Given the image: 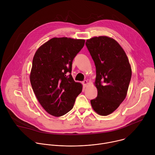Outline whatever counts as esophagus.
Returning a JSON list of instances; mask_svg holds the SVG:
<instances>
[{
  "mask_svg": "<svg viewBox=\"0 0 155 155\" xmlns=\"http://www.w3.org/2000/svg\"><path fill=\"white\" fill-rule=\"evenodd\" d=\"M84 86H86L87 84V80H84L83 82H82Z\"/></svg>",
  "mask_w": 155,
  "mask_h": 155,
  "instance_id": "esophagus-1",
  "label": "esophagus"
}]
</instances>
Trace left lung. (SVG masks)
Instances as JSON below:
<instances>
[{
  "instance_id": "obj_1",
  "label": "left lung",
  "mask_w": 155,
  "mask_h": 155,
  "mask_svg": "<svg viewBox=\"0 0 155 155\" xmlns=\"http://www.w3.org/2000/svg\"><path fill=\"white\" fill-rule=\"evenodd\" d=\"M96 66L95 86L97 96L91 100L94 111L107 116L114 112L124 100L132 75L126 53L114 38L99 36L86 41Z\"/></svg>"
}]
</instances>
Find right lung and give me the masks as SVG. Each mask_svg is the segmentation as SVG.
<instances>
[{"mask_svg": "<svg viewBox=\"0 0 155 155\" xmlns=\"http://www.w3.org/2000/svg\"><path fill=\"white\" fill-rule=\"evenodd\" d=\"M84 40L53 38L35 52L30 81L35 95L49 114L61 117L74 107L82 84L71 75L72 61L84 45Z\"/></svg>", "mask_w": 155, "mask_h": 155, "instance_id": "obj_1", "label": "right lung"}]
</instances>
